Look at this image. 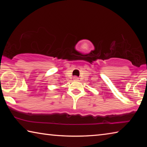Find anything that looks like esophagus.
I'll return each mask as SVG.
<instances>
[{
	"instance_id": "obj_1",
	"label": "esophagus",
	"mask_w": 147,
	"mask_h": 147,
	"mask_svg": "<svg viewBox=\"0 0 147 147\" xmlns=\"http://www.w3.org/2000/svg\"><path fill=\"white\" fill-rule=\"evenodd\" d=\"M73 79H74V80H78V78L77 76H74L73 77Z\"/></svg>"
}]
</instances>
